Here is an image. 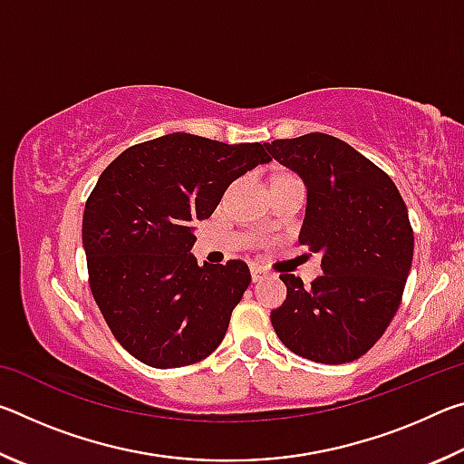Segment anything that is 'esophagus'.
Masks as SVG:
<instances>
[{
    "mask_svg": "<svg viewBox=\"0 0 464 464\" xmlns=\"http://www.w3.org/2000/svg\"><path fill=\"white\" fill-rule=\"evenodd\" d=\"M266 276H268V272H266L262 266H251V280L262 282Z\"/></svg>",
    "mask_w": 464,
    "mask_h": 464,
    "instance_id": "esophagus-1",
    "label": "esophagus"
}]
</instances>
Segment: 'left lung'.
I'll use <instances>...</instances> for the list:
<instances>
[{"label":"left lung","instance_id":"left-lung-1","mask_svg":"<svg viewBox=\"0 0 464 464\" xmlns=\"http://www.w3.org/2000/svg\"><path fill=\"white\" fill-rule=\"evenodd\" d=\"M307 186L298 241L321 254L309 288L280 274L286 301L274 332L295 354L321 364L364 356L401 303L413 260V229L392 179L354 147L324 132L266 143Z\"/></svg>","mask_w":464,"mask_h":464}]
</instances>
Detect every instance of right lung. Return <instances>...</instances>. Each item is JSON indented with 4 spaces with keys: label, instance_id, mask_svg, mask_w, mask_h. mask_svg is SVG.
<instances>
[{
    "label": "right lung",
    "instance_id": "1",
    "mask_svg": "<svg viewBox=\"0 0 464 464\" xmlns=\"http://www.w3.org/2000/svg\"><path fill=\"white\" fill-rule=\"evenodd\" d=\"M272 161L260 143L171 132L122 151L83 210L90 288L110 332L153 368L200 362L223 342L249 286L246 262L198 266L192 223L233 179Z\"/></svg>",
    "mask_w": 464,
    "mask_h": 464
}]
</instances>
